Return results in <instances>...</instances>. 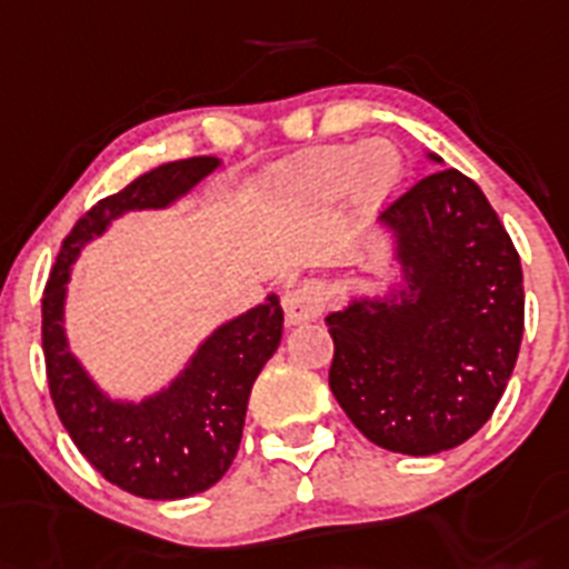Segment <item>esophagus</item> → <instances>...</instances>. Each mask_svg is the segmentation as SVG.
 Listing matches in <instances>:
<instances>
[{"mask_svg": "<svg viewBox=\"0 0 569 569\" xmlns=\"http://www.w3.org/2000/svg\"><path fill=\"white\" fill-rule=\"evenodd\" d=\"M327 307V292L318 280H303L298 286H289L283 295V315L289 327H298V323L318 321Z\"/></svg>", "mask_w": 569, "mask_h": 569, "instance_id": "1", "label": "esophagus"}]
</instances>
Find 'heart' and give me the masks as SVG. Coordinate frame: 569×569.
Returning <instances> with one entry per match:
<instances>
[{
	"instance_id": "obj_1",
	"label": "heart",
	"mask_w": 569,
	"mask_h": 569,
	"mask_svg": "<svg viewBox=\"0 0 569 569\" xmlns=\"http://www.w3.org/2000/svg\"><path fill=\"white\" fill-rule=\"evenodd\" d=\"M402 181V156L388 141H370L361 150L312 152L283 167V184L300 199L315 204L332 202L338 193L352 199L358 211H379Z\"/></svg>"
}]
</instances>
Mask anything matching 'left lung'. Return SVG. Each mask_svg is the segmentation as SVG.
I'll return each instance as SVG.
<instances>
[{"label":"left lung","instance_id":"left-lung-1","mask_svg":"<svg viewBox=\"0 0 569 569\" xmlns=\"http://www.w3.org/2000/svg\"><path fill=\"white\" fill-rule=\"evenodd\" d=\"M419 179L385 213L402 286L327 315L329 388L358 431L396 455L462 446L498 408L523 338V271L469 176Z\"/></svg>","mask_w":569,"mask_h":569}]
</instances>
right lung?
Masks as SVG:
<instances>
[{"label":"right lung","instance_id":"add662e5","mask_svg":"<svg viewBox=\"0 0 569 569\" xmlns=\"http://www.w3.org/2000/svg\"><path fill=\"white\" fill-rule=\"evenodd\" d=\"M213 156L161 164L107 196L60 246L42 295V352L57 417L100 475L147 500H179L211 489L237 457L248 396L283 336L277 295L204 338L167 388L141 402L112 399L86 373L66 336L71 266L83 246L130 211H161L211 176Z\"/></svg>","mask_w":569,"mask_h":569}]
</instances>
